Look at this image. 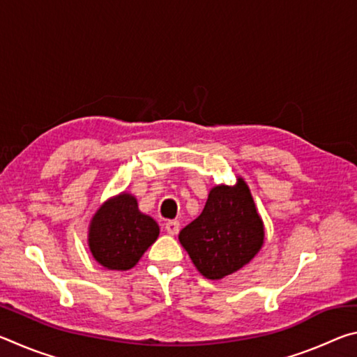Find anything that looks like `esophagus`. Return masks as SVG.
<instances>
[{
	"mask_svg": "<svg viewBox=\"0 0 357 357\" xmlns=\"http://www.w3.org/2000/svg\"><path fill=\"white\" fill-rule=\"evenodd\" d=\"M165 229L168 234H172V236H174V234L179 233V222L178 220H170L165 223Z\"/></svg>",
	"mask_w": 357,
	"mask_h": 357,
	"instance_id": "esophagus-1",
	"label": "esophagus"
}]
</instances>
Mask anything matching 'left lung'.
<instances>
[{"label":"left lung","mask_w":357,"mask_h":357,"mask_svg":"<svg viewBox=\"0 0 357 357\" xmlns=\"http://www.w3.org/2000/svg\"><path fill=\"white\" fill-rule=\"evenodd\" d=\"M179 243L203 277L220 280L249 264L264 244V223L249 185H214L203 213L179 231Z\"/></svg>","instance_id":"1"}]
</instances>
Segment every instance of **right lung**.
Masks as SVG:
<instances>
[{
    "label": "right lung",
    "instance_id": "right-lung-1",
    "mask_svg": "<svg viewBox=\"0 0 357 357\" xmlns=\"http://www.w3.org/2000/svg\"><path fill=\"white\" fill-rule=\"evenodd\" d=\"M153 217L138 209L137 198L121 192L96 211L88 227V247L93 258L110 271H129L159 238Z\"/></svg>",
    "mask_w": 357,
    "mask_h": 357
}]
</instances>
